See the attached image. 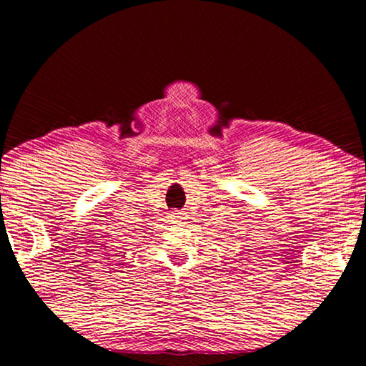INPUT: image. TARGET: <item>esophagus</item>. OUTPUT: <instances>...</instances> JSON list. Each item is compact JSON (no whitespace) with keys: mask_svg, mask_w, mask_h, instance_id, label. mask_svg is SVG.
Here are the masks:
<instances>
[{"mask_svg":"<svg viewBox=\"0 0 366 366\" xmlns=\"http://www.w3.org/2000/svg\"><path fill=\"white\" fill-rule=\"evenodd\" d=\"M171 219L174 222H181L185 219V213L184 212H179V209H176V212L171 213Z\"/></svg>","mask_w":366,"mask_h":366,"instance_id":"1","label":"esophagus"}]
</instances>
